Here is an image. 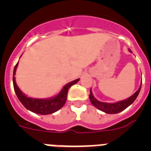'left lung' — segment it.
Listing matches in <instances>:
<instances>
[{"mask_svg": "<svg viewBox=\"0 0 151 151\" xmlns=\"http://www.w3.org/2000/svg\"><path fill=\"white\" fill-rule=\"evenodd\" d=\"M129 51L132 52L130 50H129ZM141 88V84L140 85V88H138V90L134 94H132V95L129 97V98H127V99H125L123 101H117L116 103H105L97 101L95 97H94L93 94H92L91 89L89 99H90L91 103L94 105V106L97 108L98 110L104 112L106 113H108V114H115V113H120L122 110H125L128 106H130L135 101V99L138 97V94H139Z\"/></svg>", "mask_w": 151, "mask_h": 151, "instance_id": "1", "label": "left lung"}]
</instances>
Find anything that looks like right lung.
Instances as JSON below:
<instances>
[{"label": "right lung", "mask_w": 151, "mask_h": 151, "mask_svg": "<svg viewBox=\"0 0 151 151\" xmlns=\"http://www.w3.org/2000/svg\"><path fill=\"white\" fill-rule=\"evenodd\" d=\"M19 62L16 64L14 69H13V83L14 91L17 94L18 99L19 100L22 104L23 105L27 110L33 112L37 114H41V115H48L51 114L63 106L66 101V97H67L68 90L70 88L72 85H75L76 83L79 81V78L76 79L71 82H69L66 85H64L62 90L60 91V93L57 95L54 96L50 98H46V99H39V98H32V97H29L26 94L22 93V91L19 88L18 85H17L15 79L16 71L17 68L18 66Z\"/></svg>", "instance_id": "right-lung-1"}]
</instances>
